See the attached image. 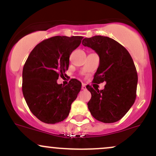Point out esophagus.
<instances>
[{
  "mask_svg": "<svg viewBox=\"0 0 156 156\" xmlns=\"http://www.w3.org/2000/svg\"><path fill=\"white\" fill-rule=\"evenodd\" d=\"M82 90H86V84L85 83H82V87H81Z\"/></svg>",
  "mask_w": 156,
  "mask_h": 156,
  "instance_id": "1",
  "label": "esophagus"
}]
</instances>
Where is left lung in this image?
Listing matches in <instances>:
<instances>
[{
  "label": "left lung",
  "mask_w": 156,
  "mask_h": 156,
  "mask_svg": "<svg viewBox=\"0 0 156 156\" xmlns=\"http://www.w3.org/2000/svg\"><path fill=\"white\" fill-rule=\"evenodd\" d=\"M82 44L95 50L100 58L92 81L94 88L87 86L92 95L87 103L89 110L98 121L116 122L136 101L138 74L133 60L125 48L109 37H86ZM103 82L106 83L104 90L94 87Z\"/></svg>",
  "instance_id": "left-lung-1"
}]
</instances>
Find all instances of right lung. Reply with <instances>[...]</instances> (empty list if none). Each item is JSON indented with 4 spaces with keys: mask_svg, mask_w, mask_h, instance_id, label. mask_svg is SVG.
Segmentation results:
<instances>
[{
    "mask_svg": "<svg viewBox=\"0 0 156 156\" xmlns=\"http://www.w3.org/2000/svg\"><path fill=\"white\" fill-rule=\"evenodd\" d=\"M82 36H54L32 49L23 68L22 91L32 114L42 122L55 124L69 115L71 104L81 83L71 79L66 86L58 84L68 69L69 56L81 44Z\"/></svg>",
    "mask_w": 156,
    "mask_h": 156,
    "instance_id": "1",
    "label": "right lung"
}]
</instances>
